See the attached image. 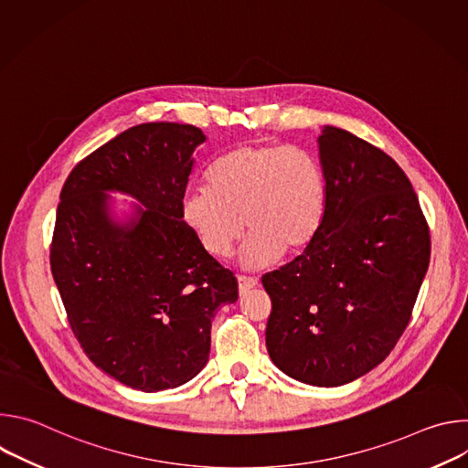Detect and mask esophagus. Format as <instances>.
<instances>
[{
  "instance_id": "obj_1",
  "label": "esophagus",
  "mask_w": 468,
  "mask_h": 468,
  "mask_svg": "<svg viewBox=\"0 0 468 468\" xmlns=\"http://www.w3.org/2000/svg\"><path fill=\"white\" fill-rule=\"evenodd\" d=\"M237 282H239V294H240V296H244L246 292H250L251 289H255L257 283H259L257 278H251V276H239Z\"/></svg>"
}]
</instances>
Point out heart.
Masks as SVG:
<instances>
[{
  "label": "heart",
  "instance_id": "heart-1",
  "mask_svg": "<svg viewBox=\"0 0 468 468\" xmlns=\"http://www.w3.org/2000/svg\"><path fill=\"white\" fill-rule=\"evenodd\" d=\"M207 188L183 196L181 220L218 259L231 255L246 226L251 233L240 261L248 269H264L283 251L307 248L325 209L324 172L296 146H239L213 163Z\"/></svg>",
  "mask_w": 468,
  "mask_h": 468
}]
</instances>
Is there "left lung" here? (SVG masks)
Instances as JSON below:
<instances>
[{"label": "left lung", "instance_id": "8db88e82", "mask_svg": "<svg viewBox=\"0 0 468 468\" xmlns=\"http://www.w3.org/2000/svg\"><path fill=\"white\" fill-rule=\"evenodd\" d=\"M325 209L309 246L262 276L266 350L287 376L339 387L378 367L410 324L430 228L404 170L350 131L318 137Z\"/></svg>", "mask_w": 468, "mask_h": 468}]
</instances>
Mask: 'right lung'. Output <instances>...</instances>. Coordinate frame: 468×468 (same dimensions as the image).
<instances>
[{"label": "right lung", "instance_id": "add662e5", "mask_svg": "<svg viewBox=\"0 0 468 468\" xmlns=\"http://www.w3.org/2000/svg\"><path fill=\"white\" fill-rule=\"evenodd\" d=\"M204 143L188 123L129 127L78 163L60 190L49 264L70 327L98 368L137 390L190 381L207 365L211 320L239 298L237 278L181 220ZM112 189L145 207L116 223Z\"/></svg>", "mask_w": 468, "mask_h": 468}]
</instances>
